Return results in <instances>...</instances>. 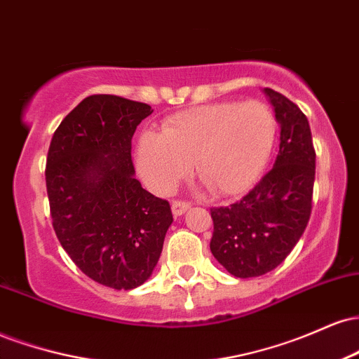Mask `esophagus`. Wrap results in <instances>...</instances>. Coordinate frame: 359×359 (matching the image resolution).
Returning <instances> with one entry per match:
<instances>
[{
    "mask_svg": "<svg viewBox=\"0 0 359 359\" xmlns=\"http://www.w3.org/2000/svg\"><path fill=\"white\" fill-rule=\"evenodd\" d=\"M189 208H191V204L184 203V201H174L172 203V212H174V216H182L185 211H189Z\"/></svg>",
    "mask_w": 359,
    "mask_h": 359,
    "instance_id": "esophagus-1",
    "label": "esophagus"
}]
</instances>
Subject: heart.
Segmentation results:
<instances>
[{
    "mask_svg": "<svg viewBox=\"0 0 359 359\" xmlns=\"http://www.w3.org/2000/svg\"><path fill=\"white\" fill-rule=\"evenodd\" d=\"M277 138V121L259 101L216 102L180 111L160 133L143 131L137 167L151 191L167 194L194 167L217 196H236L258 180Z\"/></svg>",
    "mask_w": 359,
    "mask_h": 359,
    "instance_id": "b5f03b06",
    "label": "heart"
}]
</instances>
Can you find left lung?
I'll return each instance as SVG.
<instances>
[{
	"label": "left lung",
	"mask_w": 359,
	"mask_h": 359,
	"mask_svg": "<svg viewBox=\"0 0 359 359\" xmlns=\"http://www.w3.org/2000/svg\"><path fill=\"white\" fill-rule=\"evenodd\" d=\"M263 93L280 126L273 168L241 201L211 209V251L238 278L277 269L306 231L312 209L316 151L306 114L277 90Z\"/></svg>",
	"instance_id": "8db88e82"
}]
</instances>
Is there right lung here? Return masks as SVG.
<instances>
[{"instance_id":"add662e5","label":"right lung","mask_w":359,"mask_h":359,"mask_svg":"<svg viewBox=\"0 0 359 359\" xmlns=\"http://www.w3.org/2000/svg\"><path fill=\"white\" fill-rule=\"evenodd\" d=\"M154 113L113 94L86 97L53 133L45 182L62 248L94 282L131 290L151 277L172 211L135 179L131 138Z\"/></svg>"}]
</instances>
